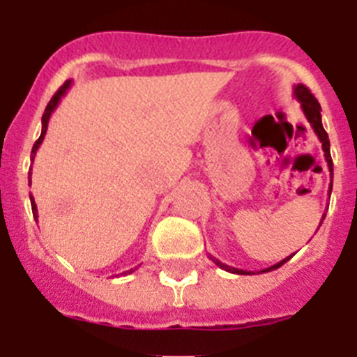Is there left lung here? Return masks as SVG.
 <instances>
[{
	"label": "left lung",
	"instance_id": "left-lung-1",
	"mask_svg": "<svg viewBox=\"0 0 357 357\" xmlns=\"http://www.w3.org/2000/svg\"><path fill=\"white\" fill-rule=\"evenodd\" d=\"M293 96H295L296 100L301 102L302 112H304L305 119L309 121V125H311V128L314 130V134L318 135V139H320L321 150H324V157H326V162H327V168H329L331 178H333V159H331V143H329V135H327V132L324 130V125H321V114H320L321 107H320V103H318L317 98L311 94V91H309L307 87H305V85H302V84H296L295 87H293ZM331 191H333V182L329 184V197H331ZM324 220H326V214L321 216V222H324ZM321 222H320V225H321ZM318 229H320V227H318ZM293 255H295V254L288 255L286 259L279 261V263L273 264V266L264 268V270H261V272H257V273H266V272H270V270H277V268L282 266L286 261L291 259ZM209 259L213 261L216 266H220L222 270H225V272H229V273H238V275H250V273H254V272H247V270H239V268L229 266V264L222 263V261L216 259V257H214V255H211V254H209Z\"/></svg>",
	"mask_w": 357,
	"mask_h": 357
}]
</instances>
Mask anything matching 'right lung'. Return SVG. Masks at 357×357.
<instances>
[{
  "mask_svg": "<svg viewBox=\"0 0 357 357\" xmlns=\"http://www.w3.org/2000/svg\"><path fill=\"white\" fill-rule=\"evenodd\" d=\"M69 87H71V80L66 82V84L62 85L61 89H59L55 94H53V98H52V100H50L48 107H46V110H44V114H43V130H40L39 139L36 141V144H33V148H31V155H30L31 162H33V159H36V153H37V150H39V146H40V144H43V139H44V135H46V130H48V121H50V118H52L53 110H55L56 105L61 103L62 96H64V94L68 93ZM30 176H31V172L28 173V178H30ZM30 184H31V178H30ZM30 202H31V211H33V218H36V222H37V218H39V214H37V206H36V200H33V197H30ZM123 273H132V270H128V272H123Z\"/></svg>",
  "mask_w": 357,
  "mask_h": 357,
  "instance_id": "add662e5",
  "label": "right lung"
}]
</instances>
